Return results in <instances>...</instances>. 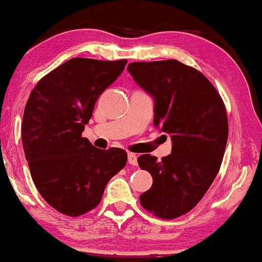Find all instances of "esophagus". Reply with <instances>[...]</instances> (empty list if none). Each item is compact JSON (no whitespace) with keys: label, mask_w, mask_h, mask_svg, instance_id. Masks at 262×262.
I'll list each match as a JSON object with an SVG mask.
<instances>
[{"label":"esophagus","mask_w":262,"mask_h":262,"mask_svg":"<svg viewBox=\"0 0 262 262\" xmlns=\"http://www.w3.org/2000/svg\"><path fill=\"white\" fill-rule=\"evenodd\" d=\"M127 161H128V163L132 164V166H137V155L134 152H128Z\"/></svg>","instance_id":"1"}]
</instances>
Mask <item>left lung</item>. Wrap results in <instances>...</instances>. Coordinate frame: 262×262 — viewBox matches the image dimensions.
<instances>
[{
	"mask_svg": "<svg viewBox=\"0 0 262 262\" xmlns=\"http://www.w3.org/2000/svg\"><path fill=\"white\" fill-rule=\"evenodd\" d=\"M139 87L155 100L154 125L170 135L171 154L157 161L138 157L152 186L139 195L146 211L163 220L187 213L212 185L228 141V117L212 83L177 59L134 62L127 66Z\"/></svg>",
	"mask_w": 262,
	"mask_h": 262,
	"instance_id": "obj_1",
	"label": "left lung"
}]
</instances>
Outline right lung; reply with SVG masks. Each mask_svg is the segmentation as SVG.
Masks as SVG:
<instances>
[{
	"mask_svg": "<svg viewBox=\"0 0 262 262\" xmlns=\"http://www.w3.org/2000/svg\"><path fill=\"white\" fill-rule=\"evenodd\" d=\"M126 63L69 59L45 75L27 100L21 138L31 177L45 202L66 216L95 209L107 182L126 164L125 150L98 149L82 137L96 100Z\"/></svg>",
	"mask_w": 262,
	"mask_h": 262,
	"instance_id": "right-lung-1",
	"label": "right lung"
}]
</instances>
